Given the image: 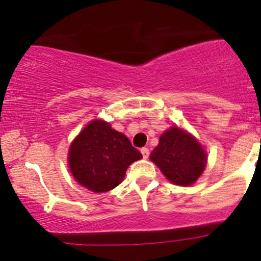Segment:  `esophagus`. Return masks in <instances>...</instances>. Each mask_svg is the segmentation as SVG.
<instances>
[{"label": "esophagus", "instance_id": "esophagus-1", "mask_svg": "<svg viewBox=\"0 0 261 261\" xmlns=\"http://www.w3.org/2000/svg\"><path fill=\"white\" fill-rule=\"evenodd\" d=\"M141 153H142V155H143L144 159H147V158H148V156H149V149L146 148V147L141 149Z\"/></svg>", "mask_w": 261, "mask_h": 261}]
</instances>
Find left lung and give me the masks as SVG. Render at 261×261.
Listing matches in <instances>:
<instances>
[{"instance_id":"8db88e82","label":"left lung","mask_w":261,"mask_h":261,"mask_svg":"<svg viewBox=\"0 0 261 261\" xmlns=\"http://www.w3.org/2000/svg\"><path fill=\"white\" fill-rule=\"evenodd\" d=\"M149 156L169 181L180 186H190L198 180L206 163L200 144L178 127L165 131Z\"/></svg>"}]
</instances>
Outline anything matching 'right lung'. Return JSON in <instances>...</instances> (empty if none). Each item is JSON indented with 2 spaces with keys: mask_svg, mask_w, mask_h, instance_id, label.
Segmentation results:
<instances>
[{
  "mask_svg": "<svg viewBox=\"0 0 261 261\" xmlns=\"http://www.w3.org/2000/svg\"><path fill=\"white\" fill-rule=\"evenodd\" d=\"M142 154L125 135L102 120H93L69 149V168L75 180L92 192H107L122 181L126 169Z\"/></svg>",
  "mask_w": 261,
  "mask_h": 261,
  "instance_id": "obj_1",
  "label": "right lung"
}]
</instances>
